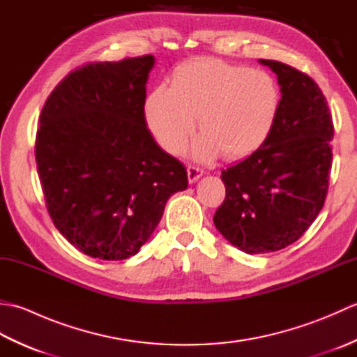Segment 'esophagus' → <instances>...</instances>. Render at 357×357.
I'll return each mask as SVG.
<instances>
[{
	"instance_id": "obj_1",
	"label": "esophagus",
	"mask_w": 357,
	"mask_h": 357,
	"mask_svg": "<svg viewBox=\"0 0 357 357\" xmlns=\"http://www.w3.org/2000/svg\"><path fill=\"white\" fill-rule=\"evenodd\" d=\"M204 174V170L199 169L198 165H188L187 167V176H188V183H196Z\"/></svg>"
}]
</instances>
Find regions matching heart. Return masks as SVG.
I'll return each mask as SVG.
<instances>
[{
	"instance_id": "heart-1",
	"label": "heart",
	"mask_w": 357,
	"mask_h": 357,
	"mask_svg": "<svg viewBox=\"0 0 357 357\" xmlns=\"http://www.w3.org/2000/svg\"><path fill=\"white\" fill-rule=\"evenodd\" d=\"M279 107L280 90L268 72L196 58L176 67L170 87L153 89L146 101V119L159 146L179 155L198 118L202 135L195 155L211 159L222 153L238 161L267 142Z\"/></svg>"
}]
</instances>
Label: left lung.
Returning <instances> with one entry per match:
<instances>
[{
    "label": "left lung",
    "instance_id": "left-lung-1",
    "mask_svg": "<svg viewBox=\"0 0 357 357\" xmlns=\"http://www.w3.org/2000/svg\"><path fill=\"white\" fill-rule=\"evenodd\" d=\"M259 63L278 75L276 124L256 153L222 170L225 199L213 216L222 236L250 255L285 248L313 224L327 198L335 135L327 100L308 75Z\"/></svg>",
    "mask_w": 357,
    "mask_h": 357
}]
</instances>
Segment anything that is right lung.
Segmentation results:
<instances>
[{
    "mask_svg": "<svg viewBox=\"0 0 357 357\" xmlns=\"http://www.w3.org/2000/svg\"><path fill=\"white\" fill-rule=\"evenodd\" d=\"M151 55L89 63L45 101L35 158L45 207L82 253L127 259L155 231L187 170L158 146L144 104Z\"/></svg>",
    "mask_w": 357,
    "mask_h": 357,
    "instance_id": "right-lung-1",
    "label": "right lung"
}]
</instances>
